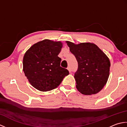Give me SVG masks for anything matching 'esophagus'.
Returning a JSON list of instances; mask_svg holds the SVG:
<instances>
[{
	"label": "esophagus",
	"mask_w": 127,
	"mask_h": 127,
	"mask_svg": "<svg viewBox=\"0 0 127 127\" xmlns=\"http://www.w3.org/2000/svg\"><path fill=\"white\" fill-rule=\"evenodd\" d=\"M67 69H68V70L69 71V72H71V68H70L69 66V67H68V68H67Z\"/></svg>",
	"instance_id": "esophagus-1"
}]
</instances>
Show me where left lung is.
I'll return each instance as SVG.
<instances>
[{
    "label": "left lung",
    "mask_w": 127,
    "mask_h": 127,
    "mask_svg": "<svg viewBox=\"0 0 127 127\" xmlns=\"http://www.w3.org/2000/svg\"><path fill=\"white\" fill-rule=\"evenodd\" d=\"M66 42L78 63L77 70L74 73L77 90L85 95L98 93L108 80L109 59L94 44L75 45L69 41Z\"/></svg>",
    "instance_id": "left-lung-1"
}]
</instances>
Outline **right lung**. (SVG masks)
Instances as JSON below:
<instances>
[{"label":"right lung","instance_id":"obj_1","mask_svg":"<svg viewBox=\"0 0 127 127\" xmlns=\"http://www.w3.org/2000/svg\"><path fill=\"white\" fill-rule=\"evenodd\" d=\"M63 46L60 41L44 40L35 44L23 57V71L29 83L37 90L50 91L61 84L69 71L61 66L58 56Z\"/></svg>","mask_w":127,"mask_h":127}]
</instances>
